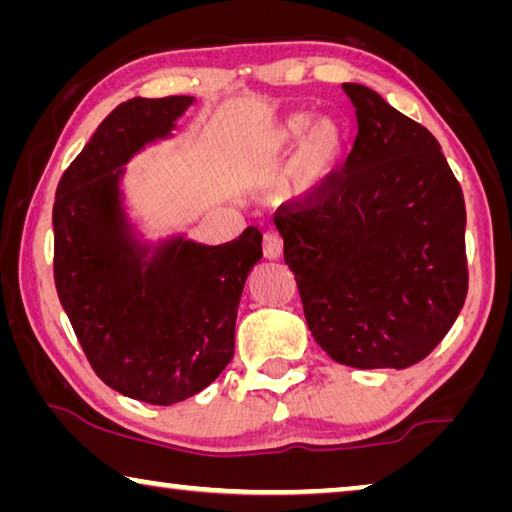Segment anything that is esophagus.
Listing matches in <instances>:
<instances>
[{"mask_svg":"<svg viewBox=\"0 0 512 512\" xmlns=\"http://www.w3.org/2000/svg\"><path fill=\"white\" fill-rule=\"evenodd\" d=\"M282 237L277 232H266L264 235V255L268 259H280L282 257Z\"/></svg>","mask_w":512,"mask_h":512,"instance_id":"esophagus-1","label":"esophagus"}]
</instances>
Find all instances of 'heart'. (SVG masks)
<instances>
[{"label":"heart","instance_id":"b5f03b06","mask_svg":"<svg viewBox=\"0 0 512 512\" xmlns=\"http://www.w3.org/2000/svg\"><path fill=\"white\" fill-rule=\"evenodd\" d=\"M300 139L303 142L277 185V196L287 203H305L323 192L343 164L348 144L343 126L336 119L314 121L309 112H293L277 126L273 146L277 151H289Z\"/></svg>","mask_w":512,"mask_h":512}]
</instances>
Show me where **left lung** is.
<instances>
[{
    "mask_svg": "<svg viewBox=\"0 0 512 512\" xmlns=\"http://www.w3.org/2000/svg\"><path fill=\"white\" fill-rule=\"evenodd\" d=\"M345 169L273 221L309 332L343 366L409 368L445 339L467 296L465 201L436 137L359 83Z\"/></svg>",
    "mask_w": 512,
    "mask_h": 512,
    "instance_id": "1",
    "label": "left lung"
}]
</instances>
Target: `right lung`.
<instances>
[{"label":"right lung","instance_id":"1","mask_svg":"<svg viewBox=\"0 0 512 512\" xmlns=\"http://www.w3.org/2000/svg\"><path fill=\"white\" fill-rule=\"evenodd\" d=\"M194 97H135L101 121L60 178L54 280L92 370L117 393L169 406L201 393L235 354L246 277L262 232L196 244L183 235L144 244L121 196L124 164L167 140Z\"/></svg>","mask_w":512,"mask_h":512}]
</instances>
